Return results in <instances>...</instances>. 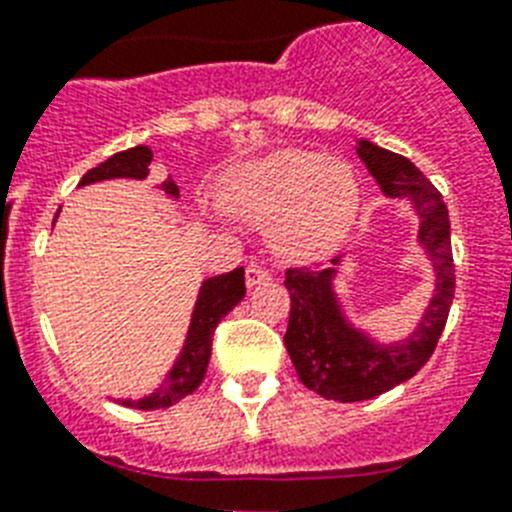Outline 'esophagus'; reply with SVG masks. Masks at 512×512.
<instances>
[{
  "label": "esophagus",
  "instance_id": "obj_1",
  "mask_svg": "<svg viewBox=\"0 0 512 512\" xmlns=\"http://www.w3.org/2000/svg\"><path fill=\"white\" fill-rule=\"evenodd\" d=\"M273 276L268 268H263V265H247V287L255 289V287H263V284H271Z\"/></svg>",
  "mask_w": 512,
  "mask_h": 512
}]
</instances>
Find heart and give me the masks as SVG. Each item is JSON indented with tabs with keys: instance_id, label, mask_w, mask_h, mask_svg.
<instances>
[{
	"instance_id": "heart-1",
	"label": "heart",
	"mask_w": 512,
	"mask_h": 512,
	"mask_svg": "<svg viewBox=\"0 0 512 512\" xmlns=\"http://www.w3.org/2000/svg\"><path fill=\"white\" fill-rule=\"evenodd\" d=\"M225 212L244 223L268 225V244L292 263L332 255L358 215L356 172L342 159L279 148L236 164L217 185Z\"/></svg>"
}]
</instances>
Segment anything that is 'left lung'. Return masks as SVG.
I'll return each instance as SVG.
<instances>
[{
    "label": "left lung",
    "instance_id": "8db88e82",
    "mask_svg": "<svg viewBox=\"0 0 512 512\" xmlns=\"http://www.w3.org/2000/svg\"><path fill=\"white\" fill-rule=\"evenodd\" d=\"M356 151L382 193L390 199H406L420 217L417 241L433 263L436 289L412 335L382 345L364 329L353 327L342 313L335 292L342 257L332 260V268H289L284 281L292 300L284 335L289 358L305 388L342 404L380 396L420 372L436 350L454 300L449 209L436 185L406 156L385 151L369 140H358Z\"/></svg>",
    "mask_w": 512,
    "mask_h": 512
}]
</instances>
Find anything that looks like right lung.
I'll return each mask as SVG.
<instances>
[{
  "instance_id": "obj_1",
  "label": "right lung",
  "mask_w": 512,
  "mask_h": 512,
  "mask_svg": "<svg viewBox=\"0 0 512 512\" xmlns=\"http://www.w3.org/2000/svg\"><path fill=\"white\" fill-rule=\"evenodd\" d=\"M151 159H154V151L148 146L127 148V151H119V154H114L111 159L98 164V167H92L79 180V185L114 180V177L146 180ZM159 188L167 196H172V199L180 196V188H177L172 177H167ZM244 295H247L244 268H236V271L223 273V276H212V279L204 281L199 289V297H196V305H193L191 327H188V335H185L183 350H180V356H177V361L162 380V385L154 393L138 398V401L122 398V404L130 406V409H146V412H151V409H167V406L177 404L180 398H185L188 393L199 388L204 374H207L209 356H212V335H215V327L223 321V316H228L244 300Z\"/></svg>"
}]
</instances>
